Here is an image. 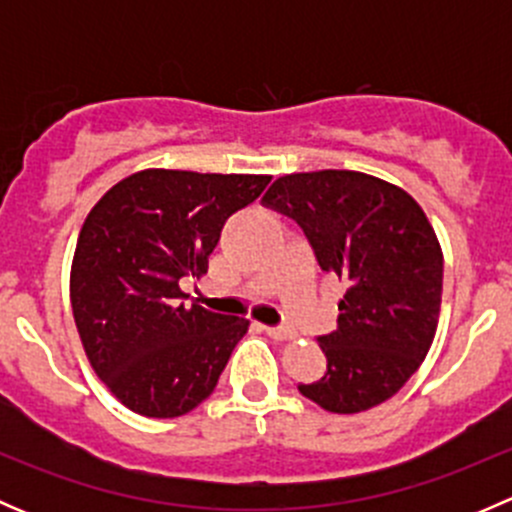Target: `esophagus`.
I'll return each instance as SVG.
<instances>
[{"mask_svg":"<svg viewBox=\"0 0 512 512\" xmlns=\"http://www.w3.org/2000/svg\"><path fill=\"white\" fill-rule=\"evenodd\" d=\"M265 332L270 334L272 339H280V342H287V339L297 337V334H294L289 327H265Z\"/></svg>","mask_w":512,"mask_h":512,"instance_id":"1","label":"esophagus"}]
</instances>
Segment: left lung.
Wrapping results in <instances>:
<instances>
[{
    "label": "left lung",
    "instance_id": "1",
    "mask_svg": "<svg viewBox=\"0 0 512 512\" xmlns=\"http://www.w3.org/2000/svg\"><path fill=\"white\" fill-rule=\"evenodd\" d=\"M262 200L302 227L324 272L347 282L339 327L317 337L327 371L299 391L332 414L384 404L436 334L443 255L431 223L409 193L356 170L285 175Z\"/></svg>",
    "mask_w": 512,
    "mask_h": 512
}]
</instances>
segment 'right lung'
Wrapping results in <instances>:
<instances>
[{
    "mask_svg": "<svg viewBox=\"0 0 512 512\" xmlns=\"http://www.w3.org/2000/svg\"><path fill=\"white\" fill-rule=\"evenodd\" d=\"M267 183L270 175L151 168L113 185L89 213L71 309L91 366L126 409L175 418L218 386L250 322L185 309L180 280L208 272L227 218Z\"/></svg>",
    "mask_w": 512,
    "mask_h": 512,
    "instance_id": "1",
    "label": "right lung"
}]
</instances>
